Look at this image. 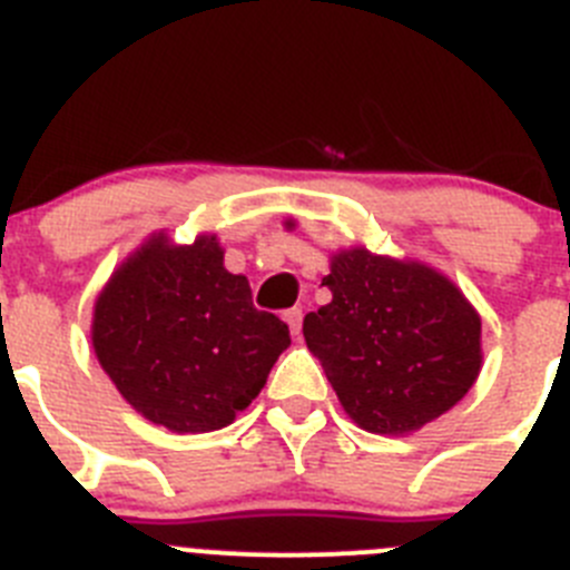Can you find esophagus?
<instances>
[{
  "label": "esophagus",
  "instance_id": "1",
  "mask_svg": "<svg viewBox=\"0 0 570 570\" xmlns=\"http://www.w3.org/2000/svg\"><path fill=\"white\" fill-rule=\"evenodd\" d=\"M285 322H288L291 333H294V336H299V333H302V311H299V307H291V311H285Z\"/></svg>",
  "mask_w": 570,
  "mask_h": 570
}]
</instances>
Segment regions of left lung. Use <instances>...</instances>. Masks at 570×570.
<instances>
[{
	"mask_svg": "<svg viewBox=\"0 0 570 570\" xmlns=\"http://www.w3.org/2000/svg\"><path fill=\"white\" fill-rule=\"evenodd\" d=\"M322 285L333 299L307 313L302 333L353 424L410 435L472 390L480 313L443 271L350 245L333 250Z\"/></svg>",
	"mask_w": 570,
	"mask_h": 570,
	"instance_id": "obj_1",
	"label": "left lung"
}]
</instances>
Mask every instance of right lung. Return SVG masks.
Masks as SVG:
<instances>
[{"label": "right lung", "mask_w": 570, "mask_h": 570, "mask_svg": "<svg viewBox=\"0 0 570 570\" xmlns=\"http://www.w3.org/2000/svg\"><path fill=\"white\" fill-rule=\"evenodd\" d=\"M217 234L177 245L155 232L104 282L90 338L121 399L171 432L223 430L257 399L291 344L288 325L250 305Z\"/></svg>", "instance_id": "obj_1"}]
</instances>
